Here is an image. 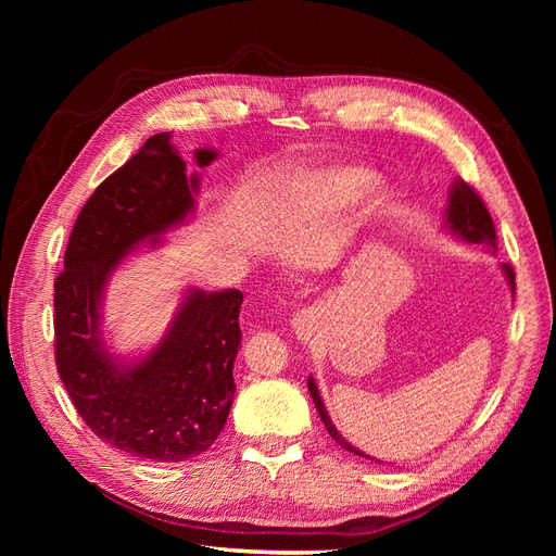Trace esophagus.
<instances>
[{
    "mask_svg": "<svg viewBox=\"0 0 556 556\" xmlns=\"http://www.w3.org/2000/svg\"><path fill=\"white\" fill-rule=\"evenodd\" d=\"M296 323H299V325H304V323H306V315H299V317H296Z\"/></svg>",
    "mask_w": 556,
    "mask_h": 556,
    "instance_id": "esophagus-1",
    "label": "esophagus"
}]
</instances>
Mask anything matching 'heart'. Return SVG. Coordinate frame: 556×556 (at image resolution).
I'll list each match as a JSON object with an SVG mask.
<instances>
[{"label": "heart", "instance_id": "heart-1", "mask_svg": "<svg viewBox=\"0 0 556 556\" xmlns=\"http://www.w3.org/2000/svg\"><path fill=\"white\" fill-rule=\"evenodd\" d=\"M376 174L364 166H329L296 180L288 194V208L294 213L327 220L355 208L359 201L374 190Z\"/></svg>", "mask_w": 556, "mask_h": 556}]
</instances>
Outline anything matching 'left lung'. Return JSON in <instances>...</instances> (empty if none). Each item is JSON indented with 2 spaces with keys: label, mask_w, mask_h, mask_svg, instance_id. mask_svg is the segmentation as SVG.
<instances>
[{
  "label": "left lung",
  "mask_w": 556,
  "mask_h": 556,
  "mask_svg": "<svg viewBox=\"0 0 556 556\" xmlns=\"http://www.w3.org/2000/svg\"><path fill=\"white\" fill-rule=\"evenodd\" d=\"M445 229L452 233L454 239H459V241L470 243V245H482L486 250L496 252V229H494V223H492V215H490V211H486V206L482 204L480 194L473 188H470L468 182H464L462 178L454 180L452 190H450V201H447V211H445ZM501 268H503V274H506L510 290L515 294V271H513V266L510 264H503ZM308 390H311L315 408H317L319 417H323V422H325L331 439L339 443L343 450L352 452V454H359V457L374 459V457H368L366 452H362L352 443H348L343 435H341V431L333 427L331 417H329L325 403H323V396H319L317 384H315L313 378H308ZM374 462H378V459H374Z\"/></svg>",
  "instance_id": "1"
}]
</instances>
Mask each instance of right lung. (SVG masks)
<instances>
[{
  "instance_id": "obj_1",
  "label": "right lung",
  "mask_w": 556,
  "mask_h": 556,
  "mask_svg": "<svg viewBox=\"0 0 556 556\" xmlns=\"http://www.w3.org/2000/svg\"><path fill=\"white\" fill-rule=\"evenodd\" d=\"M217 150H194L204 169ZM199 174H188L172 131L150 137L80 208L55 278V362L78 415L99 439L148 462H185L220 435L233 401L241 345L239 290L190 288L157 345L139 359L111 355L102 336L109 280L141 243L194 213Z\"/></svg>"
}]
</instances>
